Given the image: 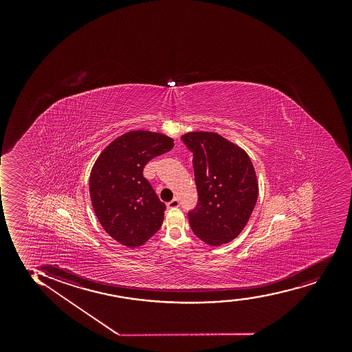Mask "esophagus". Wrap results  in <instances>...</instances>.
<instances>
[{"label": "esophagus", "mask_w": 352, "mask_h": 352, "mask_svg": "<svg viewBox=\"0 0 352 352\" xmlns=\"http://www.w3.org/2000/svg\"><path fill=\"white\" fill-rule=\"evenodd\" d=\"M166 206H168L169 209H173V208H178V206H179V201H178L177 198H174L173 201H170V202L166 203Z\"/></svg>", "instance_id": "obj_1"}]
</instances>
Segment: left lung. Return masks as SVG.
<instances>
[{
	"instance_id": "1",
	"label": "left lung",
	"mask_w": 352,
	"mask_h": 352,
	"mask_svg": "<svg viewBox=\"0 0 352 352\" xmlns=\"http://www.w3.org/2000/svg\"><path fill=\"white\" fill-rule=\"evenodd\" d=\"M182 141L194 154L198 203L189 212L198 239L219 247L247 226L258 197V182L249 155L216 133L192 131Z\"/></svg>"
}]
</instances>
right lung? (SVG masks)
Instances as JSON below:
<instances>
[{"instance_id": "add662e5", "label": "right lung", "mask_w": 352, "mask_h": 352, "mask_svg": "<svg viewBox=\"0 0 352 352\" xmlns=\"http://www.w3.org/2000/svg\"><path fill=\"white\" fill-rule=\"evenodd\" d=\"M173 148L174 140L166 135L133 130L97 157L89 178L91 204L103 229L122 245H143L161 228L166 204L143 177V169Z\"/></svg>"}]
</instances>
